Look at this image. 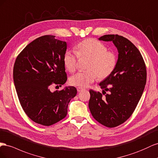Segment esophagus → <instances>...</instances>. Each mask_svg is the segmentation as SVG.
I'll use <instances>...</instances> for the list:
<instances>
[{"instance_id": "1", "label": "esophagus", "mask_w": 158, "mask_h": 158, "mask_svg": "<svg viewBox=\"0 0 158 158\" xmlns=\"http://www.w3.org/2000/svg\"><path fill=\"white\" fill-rule=\"evenodd\" d=\"M77 91L79 93V92H81L82 91H83L84 90V89H83V88H81V87H77Z\"/></svg>"}]
</instances>
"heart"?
Instances as JSON below:
<instances>
[{"mask_svg": "<svg viewBox=\"0 0 158 158\" xmlns=\"http://www.w3.org/2000/svg\"><path fill=\"white\" fill-rule=\"evenodd\" d=\"M76 52L67 50L63 57L65 68L73 72L77 66V59L86 57L89 58L87 71H79L70 78V83L74 86L85 88L98 78L103 79L109 77L116 65V56L113 52L107 51L104 44L97 40L89 38L79 42L76 47Z\"/></svg>", "mask_w": 158, "mask_h": 158, "instance_id": "1", "label": "heart"}]
</instances>
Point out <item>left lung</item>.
I'll return each mask as SVG.
<instances>
[{
	"label": "left lung",
	"instance_id": "1",
	"mask_svg": "<svg viewBox=\"0 0 158 158\" xmlns=\"http://www.w3.org/2000/svg\"><path fill=\"white\" fill-rule=\"evenodd\" d=\"M112 42L118 50V60L112 73L99 83L102 94L90 90L89 108L94 118L113 128L128 119L140 99L146 83V69L140 52L134 45L118 35L98 38Z\"/></svg>",
	"mask_w": 158,
	"mask_h": 158
}]
</instances>
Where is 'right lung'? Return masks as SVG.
Returning <instances> with one entry per match:
<instances>
[{"instance_id":"right-lung-1","label":"right lung","mask_w":158,"mask_h":158,"mask_svg":"<svg viewBox=\"0 0 158 158\" xmlns=\"http://www.w3.org/2000/svg\"><path fill=\"white\" fill-rule=\"evenodd\" d=\"M46 35L27 45L17 57L13 79L20 105L35 123L50 126L64 118L71 99L76 96L74 87L52 92L49 87H61L67 81L63 57L66 42Z\"/></svg>"}]
</instances>
